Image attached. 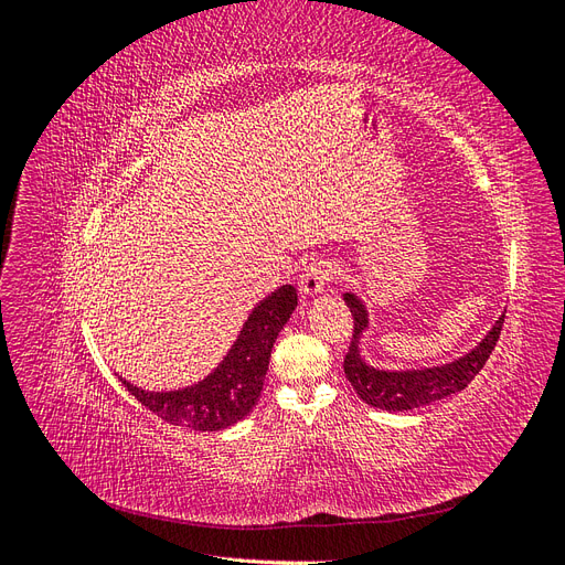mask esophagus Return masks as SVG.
<instances>
[{
    "instance_id": "obj_1",
    "label": "esophagus",
    "mask_w": 565,
    "mask_h": 565,
    "mask_svg": "<svg viewBox=\"0 0 565 565\" xmlns=\"http://www.w3.org/2000/svg\"><path fill=\"white\" fill-rule=\"evenodd\" d=\"M330 280H332V266L328 262H311L301 273L299 289L303 297H318Z\"/></svg>"
}]
</instances>
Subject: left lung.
Masks as SVG:
<instances>
[{"label": "left lung", "mask_w": 565, "mask_h": 565, "mask_svg": "<svg viewBox=\"0 0 565 565\" xmlns=\"http://www.w3.org/2000/svg\"><path fill=\"white\" fill-rule=\"evenodd\" d=\"M344 301L353 313V339L344 358L347 380L367 405L388 409V413H405V409L424 407L465 391L476 374L483 370L494 344H498L504 322L502 316L492 324L481 344L452 363L422 370H380L367 365L361 355V339L370 328L365 303L353 292H347Z\"/></svg>", "instance_id": "8db88e82"}]
</instances>
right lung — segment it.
I'll return each mask as SVG.
<instances>
[{
	"mask_svg": "<svg viewBox=\"0 0 565 565\" xmlns=\"http://www.w3.org/2000/svg\"><path fill=\"white\" fill-rule=\"evenodd\" d=\"M297 309V289L282 285L252 309L218 367L179 391H143L122 380L131 396L169 424L193 431H221L249 415L262 396L270 351Z\"/></svg>",
	"mask_w": 565,
	"mask_h": 565,
	"instance_id": "obj_1",
	"label": "right lung"
}]
</instances>
